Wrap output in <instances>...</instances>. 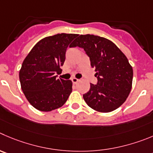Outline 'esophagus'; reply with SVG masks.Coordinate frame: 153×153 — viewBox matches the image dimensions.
<instances>
[{"label":"esophagus","instance_id":"obj_1","mask_svg":"<svg viewBox=\"0 0 153 153\" xmlns=\"http://www.w3.org/2000/svg\"><path fill=\"white\" fill-rule=\"evenodd\" d=\"M71 81H72V82H73V83L76 84V82H78V81H79V79H76V78H75V77H73L72 79H71Z\"/></svg>","mask_w":153,"mask_h":153}]
</instances>
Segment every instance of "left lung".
<instances>
[{
  "instance_id": "8db88e82",
  "label": "left lung",
  "mask_w": 153,
  "mask_h": 153,
  "mask_svg": "<svg viewBox=\"0 0 153 153\" xmlns=\"http://www.w3.org/2000/svg\"><path fill=\"white\" fill-rule=\"evenodd\" d=\"M82 48L96 71L97 85L90 83L83 94L88 107L101 113L119 108L127 99L132 87L133 69L128 60L110 40L92 34L79 35L71 47Z\"/></svg>"
}]
</instances>
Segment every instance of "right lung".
Here are the masks:
<instances>
[{
    "mask_svg": "<svg viewBox=\"0 0 153 153\" xmlns=\"http://www.w3.org/2000/svg\"><path fill=\"white\" fill-rule=\"evenodd\" d=\"M75 34H58L40 40L32 48L19 71L21 88L28 102L40 111L49 112L65 104L72 91L71 80L57 79L65 52Z\"/></svg>",
    "mask_w": 153,
    "mask_h": 153,
    "instance_id": "add662e5",
    "label": "right lung"
}]
</instances>
